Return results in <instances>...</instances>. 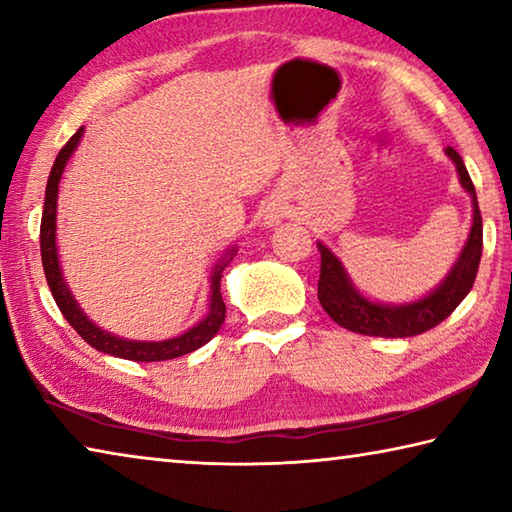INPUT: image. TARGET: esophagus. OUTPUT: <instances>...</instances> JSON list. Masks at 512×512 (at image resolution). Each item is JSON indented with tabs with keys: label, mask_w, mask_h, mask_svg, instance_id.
Segmentation results:
<instances>
[{
	"label": "esophagus",
	"mask_w": 512,
	"mask_h": 512,
	"mask_svg": "<svg viewBox=\"0 0 512 512\" xmlns=\"http://www.w3.org/2000/svg\"><path fill=\"white\" fill-rule=\"evenodd\" d=\"M284 216H287V205H284L282 201H273L271 205L266 207L264 212V223L266 225H277L280 223Z\"/></svg>",
	"instance_id": "esophagus-1"
}]
</instances>
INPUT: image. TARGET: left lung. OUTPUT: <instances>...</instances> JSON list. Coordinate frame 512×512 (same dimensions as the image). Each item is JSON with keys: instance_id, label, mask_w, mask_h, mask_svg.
I'll list each match as a JSON object with an SVG mask.
<instances>
[{"instance_id": "8db88e82", "label": "left lung", "mask_w": 512, "mask_h": 512, "mask_svg": "<svg viewBox=\"0 0 512 512\" xmlns=\"http://www.w3.org/2000/svg\"><path fill=\"white\" fill-rule=\"evenodd\" d=\"M445 153L456 164L458 178L467 194L472 198V228L465 246L458 255L452 271L447 273L438 289H433L429 296H424L406 305H381L372 302L354 289L348 273L332 250L318 241L320 250V277H318V300L323 309L334 320L350 332L366 334V336H384V339H404V336H415L433 329L436 325L452 314L461 305L463 298L470 293L476 271H479L481 250H483V223L479 212V201L472 185L470 173L452 146H447Z\"/></svg>"}]
</instances>
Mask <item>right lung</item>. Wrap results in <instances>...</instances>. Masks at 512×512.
Returning a JSON list of instances; mask_svg holds the SVG:
<instances>
[{
	"label": "right lung",
	"mask_w": 512,
	"mask_h": 512,
	"mask_svg": "<svg viewBox=\"0 0 512 512\" xmlns=\"http://www.w3.org/2000/svg\"><path fill=\"white\" fill-rule=\"evenodd\" d=\"M81 137H83V126L72 137H69V142L56 155V162H54V167H51L49 180H47L45 210H42V221H40L42 268H45L47 284H49L51 296H54L58 309L63 311L67 323L76 329V334H79L85 343H90L94 350L112 354V357H119V359L167 361V359L183 357V354L203 348V345L210 341L216 332H219L223 320H225V302L221 298V275H223V268L228 266V262L232 259V255H235V248H230L228 253H225V257L221 259V264H216L212 268L210 311H207V316L192 329H187L185 334H180V336H176V339H169V341H128V339H119V336L103 332L101 327L94 325L92 320L83 314L79 302H76L72 293H69V287L63 280V271H60V262H58L56 205H58L60 176H63L65 164L69 158H72V153L76 151V146H79Z\"/></svg>",
	"instance_id": "1"
}]
</instances>
